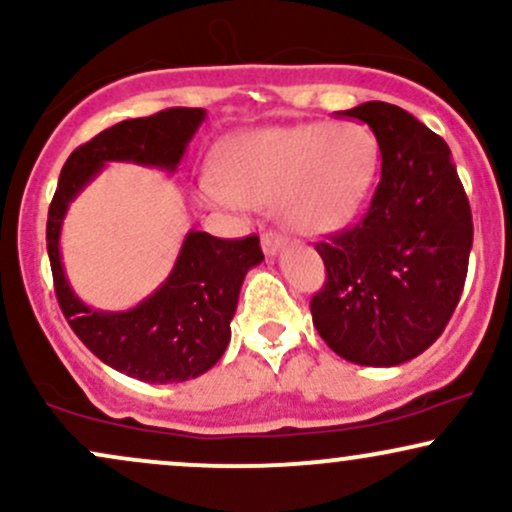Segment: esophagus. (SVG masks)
<instances>
[{
	"mask_svg": "<svg viewBox=\"0 0 512 512\" xmlns=\"http://www.w3.org/2000/svg\"><path fill=\"white\" fill-rule=\"evenodd\" d=\"M284 245H286V240L281 236H276V233H264L262 236V250L267 257H274L276 252L284 248Z\"/></svg>",
	"mask_w": 512,
	"mask_h": 512,
	"instance_id": "1",
	"label": "esophagus"
}]
</instances>
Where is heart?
<instances>
[{
  "label": "heart",
  "instance_id": "heart-1",
  "mask_svg": "<svg viewBox=\"0 0 512 512\" xmlns=\"http://www.w3.org/2000/svg\"><path fill=\"white\" fill-rule=\"evenodd\" d=\"M219 175L199 185L228 211L269 207L298 236L344 231L366 207L380 170V142L356 120L301 122L240 132L221 146Z\"/></svg>",
  "mask_w": 512,
  "mask_h": 512
}]
</instances>
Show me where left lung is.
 <instances>
[{
    "instance_id": "8db88e82",
    "label": "left lung",
    "mask_w": 512,
    "mask_h": 512,
    "mask_svg": "<svg viewBox=\"0 0 512 512\" xmlns=\"http://www.w3.org/2000/svg\"><path fill=\"white\" fill-rule=\"evenodd\" d=\"M337 115L373 129L383 170L363 221L315 245L327 284L310 313L334 354L358 366H399L424 354L455 313L472 209L450 146L407 110L368 101Z\"/></svg>"
}]
</instances>
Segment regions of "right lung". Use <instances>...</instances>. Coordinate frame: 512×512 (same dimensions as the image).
<instances>
[{
  "label": "right lung",
  "mask_w": 512,
  "mask_h": 512,
  "mask_svg": "<svg viewBox=\"0 0 512 512\" xmlns=\"http://www.w3.org/2000/svg\"><path fill=\"white\" fill-rule=\"evenodd\" d=\"M204 108H170L103 129L64 163L48 214V255L57 301L76 337L103 363L151 385L185 383L219 363L231 342L245 274L264 260L260 238L221 240L190 231L158 289L129 310H96L76 296L62 264L60 236L69 204L105 168L122 161L175 173Z\"/></svg>",
  "instance_id": "1"
}]
</instances>
